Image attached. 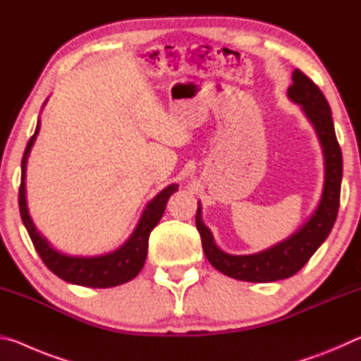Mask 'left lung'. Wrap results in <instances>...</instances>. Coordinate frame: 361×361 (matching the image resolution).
Returning <instances> with one entry per match:
<instances>
[{
	"label": "left lung",
	"instance_id": "8db88e82",
	"mask_svg": "<svg viewBox=\"0 0 361 361\" xmlns=\"http://www.w3.org/2000/svg\"><path fill=\"white\" fill-rule=\"evenodd\" d=\"M288 99L301 106L314 126L325 159V185L320 204L307 221L288 239L253 255H229L213 240V234L202 221L200 204L195 213V226L202 239V248L210 264L224 276L243 282H277L288 279L302 269L331 232L339 210L342 181V152L334 132L331 108L312 79L301 70L293 71Z\"/></svg>",
	"mask_w": 361,
	"mask_h": 361
}]
</instances>
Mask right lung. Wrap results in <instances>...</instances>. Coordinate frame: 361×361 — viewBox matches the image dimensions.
<instances>
[{"label":"right lung","instance_id":"1","mask_svg":"<svg viewBox=\"0 0 361 361\" xmlns=\"http://www.w3.org/2000/svg\"><path fill=\"white\" fill-rule=\"evenodd\" d=\"M39 124L36 126L33 137L28 140L25 152L22 157V180L19 189V209L23 226L28 231L30 239H32L36 252L41 259L57 277L65 282L90 286V288H111L129 280L135 279L138 272L142 271L148 255V239L151 231L156 228L159 219L166 212V205L170 195L178 191V185H169L159 192L154 199L148 202L146 209L142 213V218L133 229L132 235L127 239L119 248L111 253L99 255V256H70L60 253L47 242L44 235L36 229L32 216L27 209V192H25V176H27V161L32 151V146L39 132Z\"/></svg>","mask_w":361,"mask_h":361}]
</instances>
